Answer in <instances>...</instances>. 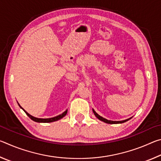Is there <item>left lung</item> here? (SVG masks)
I'll list each match as a JSON object with an SVG mask.
<instances>
[{"label":"left lung","mask_w":161,"mask_h":161,"mask_svg":"<svg viewBox=\"0 0 161 161\" xmlns=\"http://www.w3.org/2000/svg\"><path fill=\"white\" fill-rule=\"evenodd\" d=\"M93 112L94 114V115L96 116V117L97 119H99L100 121H102L103 122H105V123H107V124H122V123H124V122H126L127 121H129V119H126V120H124V121H109V120H107L106 119L104 118H103V117H102L101 116H99V114H98L96 111H95L94 109H93Z\"/></svg>","instance_id":"obj_1"}]
</instances>
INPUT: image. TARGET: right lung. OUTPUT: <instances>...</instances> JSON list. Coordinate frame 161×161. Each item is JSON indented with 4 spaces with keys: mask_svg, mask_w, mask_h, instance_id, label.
<instances>
[{
    "mask_svg": "<svg viewBox=\"0 0 161 161\" xmlns=\"http://www.w3.org/2000/svg\"><path fill=\"white\" fill-rule=\"evenodd\" d=\"M18 105H19V103H18ZM19 106H20V105H19ZM20 107L21 108H23L20 107ZM23 110L25 111V114L30 117V118H31L32 120V121H36V122H39V123H50V122L56 121H58V120H59V119H61L62 118H63V117L65 115H66L67 113V110H66V111H64V112H63L62 114H60V115H58V116H57L55 117H53V118H50V119H38V118H36V117H34V116H31V114H29L28 112H26V111L24 110L23 108Z\"/></svg>",
    "mask_w": 161,
    "mask_h": 161,
    "instance_id": "add662e5",
    "label": "right lung"
}]
</instances>
